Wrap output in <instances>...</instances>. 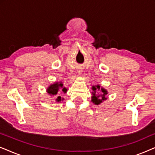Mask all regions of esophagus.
<instances>
[{"instance_id": "esophagus-1", "label": "esophagus", "mask_w": 155, "mask_h": 155, "mask_svg": "<svg viewBox=\"0 0 155 155\" xmlns=\"http://www.w3.org/2000/svg\"><path fill=\"white\" fill-rule=\"evenodd\" d=\"M82 72H83V71H82L81 69L78 70V73H79V74H82Z\"/></svg>"}]
</instances>
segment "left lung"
Wrapping results in <instances>:
<instances>
[{
	"label": "left lung",
	"mask_w": 155,
	"mask_h": 155,
	"mask_svg": "<svg viewBox=\"0 0 155 155\" xmlns=\"http://www.w3.org/2000/svg\"><path fill=\"white\" fill-rule=\"evenodd\" d=\"M92 90L93 92H92V96L91 97V101L94 105H99L103 101L107 100V98L106 97V95L108 94V92L103 87H101L99 84L93 85Z\"/></svg>",
	"instance_id": "8db88e82"
}]
</instances>
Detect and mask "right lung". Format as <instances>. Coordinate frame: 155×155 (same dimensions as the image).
<instances>
[{
  "label": "right lung",
  "instance_id": "obj_1",
  "mask_svg": "<svg viewBox=\"0 0 155 155\" xmlns=\"http://www.w3.org/2000/svg\"><path fill=\"white\" fill-rule=\"evenodd\" d=\"M61 90V93L62 92L64 93L67 92L68 89L65 87H63V84L62 81L60 82H55L54 83L51 84L49 86L46 88V92L48 93V95H50L51 97H54V98L56 99V102H61L64 100V98H61L60 94H58V92Z\"/></svg>",
  "mask_w": 155,
  "mask_h": 155
}]
</instances>
